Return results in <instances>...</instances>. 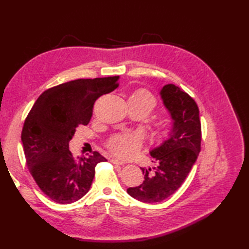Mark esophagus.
<instances>
[{"instance_id": "34e87169", "label": "esophagus", "mask_w": 249, "mask_h": 249, "mask_svg": "<svg viewBox=\"0 0 249 249\" xmlns=\"http://www.w3.org/2000/svg\"><path fill=\"white\" fill-rule=\"evenodd\" d=\"M111 162L114 163V165H124V161L116 160V158H112V160H111Z\"/></svg>"}]
</instances>
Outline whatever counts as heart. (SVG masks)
Wrapping results in <instances>:
<instances>
[{
    "label": "heart",
    "mask_w": 249,
    "mask_h": 249,
    "mask_svg": "<svg viewBox=\"0 0 249 249\" xmlns=\"http://www.w3.org/2000/svg\"><path fill=\"white\" fill-rule=\"evenodd\" d=\"M128 100L150 110L154 109L156 100L153 95L145 89H139L130 95ZM142 144L141 137L138 134H121L112 137L108 142L110 151L121 158H128L134 156L140 150Z\"/></svg>",
    "instance_id": "1"
}]
</instances>
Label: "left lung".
Wrapping results in <instances>:
<instances>
[{"mask_svg":"<svg viewBox=\"0 0 249 249\" xmlns=\"http://www.w3.org/2000/svg\"><path fill=\"white\" fill-rule=\"evenodd\" d=\"M160 95L171 118V129L150 151L156 167L153 170L141 168L143 182L127 188L129 196L145 203L161 202L177 192L197 160L201 145L199 109L195 100L171 83L163 86Z\"/></svg>","mask_w":249,"mask_h":249,"instance_id":"8db88e82","label":"left lung"}]
</instances>
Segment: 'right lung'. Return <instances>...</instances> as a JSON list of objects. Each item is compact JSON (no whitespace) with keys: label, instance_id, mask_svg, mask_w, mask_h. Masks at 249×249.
Returning a JSON list of instances; mask_svg holds the SVG:
<instances>
[{"label":"right lung","instance_id":"add662e5","mask_svg":"<svg viewBox=\"0 0 249 249\" xmlns=\"http://www.w3.org/2000/svg\"><path fill=\"white\" fill-rule=\"evenodd\" d=\"M119 79H78L51 88L26 116L21 134L26 165L41 192L54 202L81 199L91 188L95 167L107 160L98 152L75 158L70 141L79 125L89 124L96 99L118 88Z\"/></svg>","mask_w":249,"mask_h":249}]
</instances>
